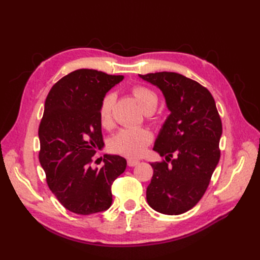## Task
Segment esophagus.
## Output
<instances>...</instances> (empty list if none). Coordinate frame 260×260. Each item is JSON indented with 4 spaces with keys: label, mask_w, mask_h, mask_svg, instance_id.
<instances>
[{
    "label": "esophagus",
    "mask_w": 260,
    "mask_h": 260,
    "mask_svg": "<svg viewBox=\"0 0 260 260\" xmlns=\"http://www.w3.org/2000/svg\"><path fill=\"white\" fill-rule=\"evenodd\" d=\"M128 166L129 167H135V166H137V165L140 162L138 159H133V158H129L128 159Z\"/></svg>",
    "instance_id": "1"
}]
</instances>
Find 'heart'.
<instances>
[{"mask_svg":"<svg viewBox=\"0 0 260 260\" xmlns=\"http://www.w3.org/2000/svg\"><path fill=\"white\" fill-rule=\"evenodd\" d=\"M132 94L144 113H153L155 111L158 104V95L154 90L145 85H135L132 88ZM115 103L116 94L114 92L106 93L101 101L99 116L101 124L104 128L109 129L113 127V109ZM152 140V133L144 128H124L112 138L109 147L114 153L125 157H140L144 154Z\"/></svg>","mask_w":260,"mask_h":260,"instance_id":"heart-1","label":"heart"}]
</instances>
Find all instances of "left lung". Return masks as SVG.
I'll return each instance as SVG.
<instances>
[{
  "instance_id": "8db88e82",
  "label": "left lung",
  "mask_w": 260,
  "mask_h": 260,
  "mask_svg": "<svg viewBox=\"0 0 260 260\" xmlns=\"http://www.w3.org/2000/svg\"><path fill=\"white\" fill-rule=\"evenodd\" d=\"M139 77L162 92L170 112L153 147L166 160L151 164L146 200L161 214H183L205 194L219 162L221 119L210 92L190 78L169 72Z\"/></svg>"
}]
</instances>
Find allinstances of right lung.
<instances>
[{"label":"right lung","mask_w":260,"mask_h":260,"mask_svg":"<svg viewBox=\"0 0 260 260\" xmlns=\"http://www.w3.org/2000/svg\"><path fill=\"white\" fill-rule=\"evenodd\" d=\"M123 76L78 69L50 90L39 127V160L58 202L78 215H91L112 205V184L127 167L119 155H104L92 168V157L104 146L99 108L105 94Z\"/></svg>","instance_id":"1"}]
</instances>
